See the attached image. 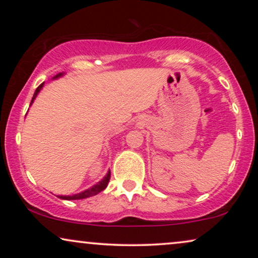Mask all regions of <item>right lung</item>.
Returning <instances> with one entry per match:
<instances>
[{
    "instance_id": "add662e5",
    "label": "right lung",
    "mask_w": 258,
    "mask_h": 258,
    "mask_svg": "<svg viewBox=\"0 0 258 258\" xmlns=\"http://www.w3.org/2000/svg\"><path fill=\"white\" fill-rule=\"evenodd\" d=\"M63 75H64V73H59V74H57V75H56V76L52 77V80L58 79V77H62ZM43 86H44V82L42 83V84H40V86L37 87V89L35 90L34 96H33V98H31L30 105L34 103L35 98H36V96L38 95V93H40V91H41L42 88H43ZM109 179H110V170H109V171L107 172V175H105L104 177L102 178L100 182H97L96 184H94L93 186H91V188L83 190V191H81V192H79V194H74V195H58L57 197H58V199H62V200H68V201H70V200H83V199H87V197L95 196V195H97L98 192L103 191V190H104L105 188H107V185H108V183H109Z\"/></svg>"
}]
</instances>
